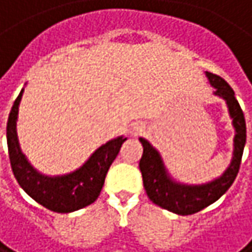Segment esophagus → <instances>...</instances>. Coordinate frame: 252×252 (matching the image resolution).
Listing matches in <instances>:
<instances>
[{"label": "esophagus", "instance_id": "1", "mask_svg": "<svg viewBox=\"0 0 252 252\" xmlns=\"http://www.w3.org/2000/svg\"><path fill=\"white\" fill-rule=\"evenodd\" d=\"M142 132V127H136V129H133V135H139Z\"/></svg>", "mask_w": 252, "mask_h": 252}]
</instances>
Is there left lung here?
<instances>
[{"mask_svg": "<svg viewBox=\"0 0 252 252\" xmlns=\"http://www.w3.org/2000/svg\"><path fill=\"white\" fill-rule=\"evenodd\" d=\"M207 77L209 79V83L215 87V94L226 101L229 115L232 117V125L237 132L234 137L232 162L221 178L205 185H195V187L178 184L172 181L169 175L166 173V169L158 151L153 149V146L148 140L142 137L139 139L143 146V155L140 158L139 168L143 178V187L149 199L153 204L171 212H175L178 215L196 214L204 208L214 204L215 201H218L234 184L243 159L244 146L247 139V127H245L243 109L238 100L235 99L234 90L222 77L208 71Z\"/></svg>", "mask_w": 252, "mask_h": 252, "instance_id": "1", "label": "left lung"}]
</instances>
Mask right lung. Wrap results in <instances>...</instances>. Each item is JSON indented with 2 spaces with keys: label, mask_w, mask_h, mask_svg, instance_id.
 <instances>
[{
  "label": "right lung",
  "mask_w": 252,
  "mask_h": 252,
  "mask_svg": "<svg viewBox=\"0 0 252 252\" xmlns=\"http://www.w3.org/2000/svg\"><path fill=\"white\" fill-rule=\"evenodd\" d=\"M23 92L15 99L7 122V143L11 169L20 187L40 205L53 212L67 214L93 204L99 198L110 165L126 137H117L100 146L90 159L73 173L50 178L40 175L21 153L17 137V116Z\"/></svg>",
  "instance_id": "1"
}]
</instances>
